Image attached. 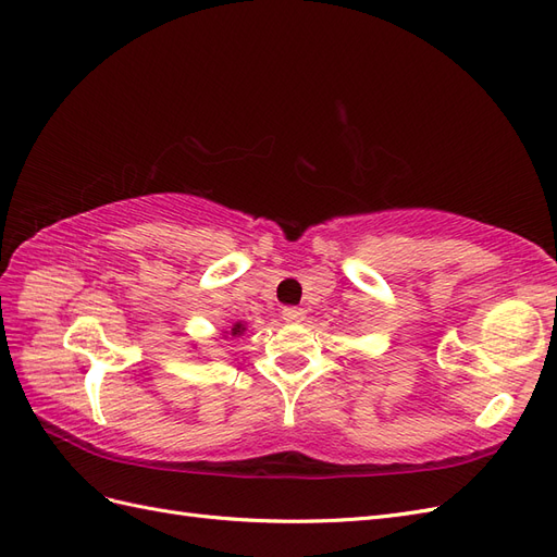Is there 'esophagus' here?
Here are the masks:
<instances>
[{
    "instance_id": "obj_1",
    "label": "esophagus",
    "mask_w": 557,
    "mask_h": 557,
    "mask_svg": "<svg viewBox=\"0 0 557 557\" xmlns=\"http://www.w3.org/2000/svg\"><path fill=\"white\" fill-rule=\"evenodd\" d=\"M285 323H299V320H305V309H297V307H285L281 311Z\"/></svg>"
}]
</instances>
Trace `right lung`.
Masks as SVG:
<instances>
[{"instance_id":"right-lung-1","label":"right lung","mask_w":557,"mask_h":557,"mask_svg":"<svg viewBox=\"0 0 557 557\" xmlns=\"http://www.w3.org/2000/svg\"><path fill=\"white\" fill-rule=\"evenodd\" d=\"M242 330H244V327H242V325H234V327H232V334H239V332H242Z\"/></svg>"}]
</instances>
